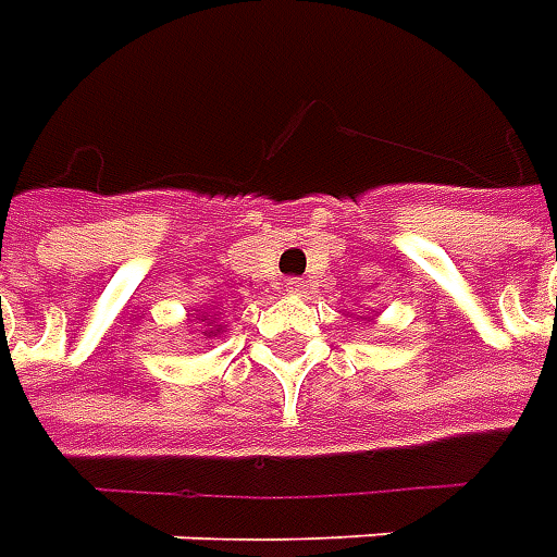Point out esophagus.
<instances>
[{
    "label": "esophagus",
    "instance_id": "obj_1",
    "mask_svg": "<svg viewBox=\"0 0 557 557\" xmlns=\"http://www.w3.org/2000/svg\"><path fill=\"white\" fill-rule=\"evenodd\" d=\"M283 292H286V295H298V292H305V280L301 277L283 280Z\"/></svg>",
    "mask_w": 557,
    "mask_h": 557
}]
</instances>
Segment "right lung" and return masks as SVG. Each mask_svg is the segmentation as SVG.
<instances>
[{
	"label": "right lung",
	"instance_id": "add662e5",
	"mask_svg": "<svg viewBox=\"0 0 557 557\" xmlns=\"http://www.w3.org/2000/svg\"><path fill=\"white\" fill-rule=\"evenodd\" d=\"M216 332H220V329H213V332H208V334H216Z\"/></svg>",
	"mask_w": 557,
	"mask_h": 557
}]
</instances>
